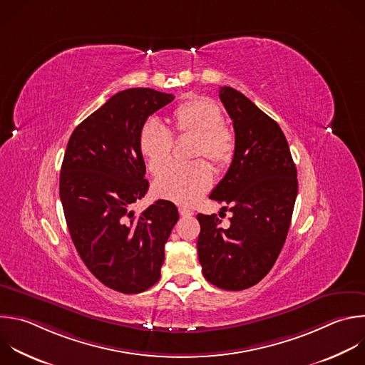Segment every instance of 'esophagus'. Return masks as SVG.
Wrapping results in <instances>:
<instances>
[{
  "mask_svg": "<svg viewBox=\"0 0 365 365\" xmlns=\"http://www.w3.org/2000/svg\"><path fill=\"white\" fill-rule=\"evenodd\" d=\"M179 213H180V216H185V217L193 215V212L190 209H187V207H179Z\"/></svg>",
  "mask_w": 365,
  "mask_h": 365,
  "instance_id": "1",
  "label": "esophagus"
}]
</instances>
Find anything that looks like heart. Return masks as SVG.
Masks as SVG:
<instances>
[{
  "label": "heart",
  "instance_id": "b5f03b06",
  "mask_svg": "<svg viewBox=\"0 0 365 365\" xmlns=\"http://www.w3.org/2000/svg\"><path fill=\"white\" fill-rule=\"evenodd\" d=\"M222 120L217 104L202 97H192L173 110L172 135L193 138L190 159L207 158L215 166L222 168L232 160L235 153V135ZM172 135L156 120H148L142 126L138 145L150 173L158 175L172 162ZM212 183L210 166L205 160H195L168 168L153 182V192L160 199L190 206L207 193Z\"/></svg>",
  "mask_w": 365,
  "mask_h": 365
}]
</instances>
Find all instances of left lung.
I'll return each instance as SVG.
<instances>
[{"mask_svg": "<svg viewBox=\"0 0 365 365\" xmlns=\"http://www.w3.org/2000/svg\"><path fill=\"white\" fill-rule=\"evenodd\" d=\"M219 98L233 121L235 153L209 197L229 205L232 217L223 227L216 215L196 216L197 257L212 285L242 291L257 285L281 254L298 193L297 168L275 120L232 87H220Z\"/></svg>", "mask_w": 365, "mask_h": 365, "instance_id": "left-lung-1", "label": "left lung"}]
</instances>
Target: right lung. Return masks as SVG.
<instances>
[{
    "instance_id": "right-lung-1",
    "label": "right lung",
    "mask_w": 365,
    "mask_h": 365,
    "mask_svg": "<svg viewBox=\"0 0 365 365\" xmlns=\"http://www.w3.org/2000/svg\"><path fill=\"white\" fill-rule=\"evenodd\" d=\"M173 98L146 87L118 91L74 129L64 153L60 199L73 244L101 284L123 294L159 281L179 219L169 200H156L140 216L130 209L149 189L139 132Z\"/></svg>"
}]
</instances>
